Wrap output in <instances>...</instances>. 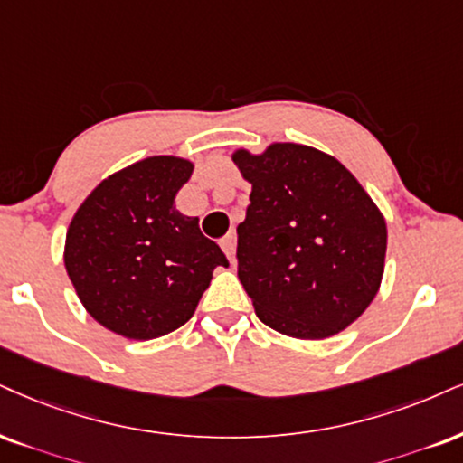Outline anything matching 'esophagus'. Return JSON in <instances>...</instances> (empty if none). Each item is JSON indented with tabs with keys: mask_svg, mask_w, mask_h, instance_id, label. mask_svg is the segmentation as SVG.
<instances>
[{
	"mask_svg": "<svg viewBox=\"0 0 463 463\" xmlns=\"http://www.w3.org/2000/svg\"><path fill=\"white\" fill-rule=\"evenodd\" d=\"M221 249H222V253L227 255V260L233 261V255H236V236H233V233H230V236L222 238Z\"/></svg>",
	"mask_w": 463,
	"mask_h": 463,
	"instance_id": "1",
	"label": "esophagus"
}]
</instances>
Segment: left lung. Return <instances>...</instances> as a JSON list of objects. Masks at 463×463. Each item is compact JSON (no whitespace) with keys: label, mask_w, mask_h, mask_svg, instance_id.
I'll return each mask as SVG.
<instances>
[{"label":"left lung","mask_w":463,"mask_h":463,"mask_svg":"<svg viewBox=\"0 0 463 463\" xmlns=\"http://www.w3.org/2000/svg\"><path fill=\"white\" fill-rule=\"evenodd\" d=\"M232 161L250 184L238 277L258 317L294 339L345 330L380 289L384 214L350 169L311 146L241 147Z\"/></svg>","instance_id":"obj_1"}]
</instances>
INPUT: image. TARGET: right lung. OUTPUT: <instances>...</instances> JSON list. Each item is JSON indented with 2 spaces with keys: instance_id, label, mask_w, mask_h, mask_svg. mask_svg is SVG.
<instances>
[{
  "instance_id": "add662e5",
  "label": "right lung",
  "mask_w": 463,
  "mask_h": 463,
  "mask_svg": "<svg viewBox=\"0 0 463 463\" xmlns=\"http://www.w3.org/2000/svg\"><path fill=\"white\" fill-rule=\"evenodd\" d=\"M195 165L147 156L107 175L83 199L66 232L64 266L100 326L147 341L195 313L216 266H230L197 216L175 208Z\"/></svg>"
}]
</instances>
